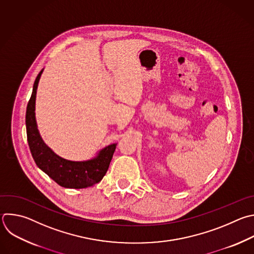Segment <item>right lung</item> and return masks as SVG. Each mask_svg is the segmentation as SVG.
<instances>
[{"mask_svg": "<svg viewBox=\"0 0 254 254\" xmlns=\"http://www.w3.org/2000/svg\"><path fill=\"white\" fill-rule=\"evenodd\" d=\"M43 69L36 77L33 93L27 106L26 127L29 146L36 164L59 186L65 189H86L100 183L107 174L117 143L102 149L96 158L70 161L54 153L40 136L35 118V101Z\"/></svg>", "mask_w": 254, "mask_h": 254, "instance_id": "1", "label": "right lung"}]
</instances>
